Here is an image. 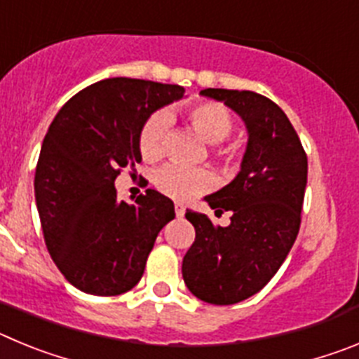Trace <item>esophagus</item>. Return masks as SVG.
Masks as SVG:
<instances>
[{
	"instance_id": "1",
	"label": "esophagus",
	"mask_w": 359,
	"mask_h": 359,
	"mask_svg": "<svg viewBox=\"0 0 359 359\" xmlns=\"http://www.w3.org/2000/svg\"><path fill=\"white\" fill-rule=\"evenodd\" d=\"M174 212H176L177 217H182V215L185 214V207H183L182 203H176V205H174Z\"/></svg>"
}]
</instances>
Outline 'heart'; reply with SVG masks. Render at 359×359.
<instances>
[{
    "label": "heart",
    "instance_id": "heart-1",
    "mask_svg": "<svg viewBox=\"0 0 359 359\" xmlns=\"http://www.w3.org/2000/svg\"><path fill=\"white\" fill-rule=\"evenodd\" d=\"M185 120L192 131L210 145H219L226 140L233 129V118L228 107L219 102H198L185 111ZM170 118L167 113H154L140 131L138 145L144 160L156 161L163 156L165 135L169 131ZM221 160L226 163L236 161V152L230 149H215ZM158 189L177 201H189L203 194L210 187V176L205 170L187 169L182 165H167L156 174Z\"/></svg>",
    "mask_w": 359,
    "mask_h": 359
}]
</instances>
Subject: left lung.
I'll use <instances>...</instances> for the list:
<instances>
[{
	"label": "left lung",
	"instance_id": "1",
	"mask_svg": "<svg viewBox=\"0 0 359 359\" xmlns=\"http://www.w3.org/2000/svg\"><path fill=\"white\" fill-rule=\"evenodd\" d=\"M201 95L236 111L248 144L236 180L205 198L215 214L231 212V223L215 226L205 214L187 210L196 239L182 273L199 300L230 306L259 293L286 261L300 230L307 156L286 113L268 97L219 88Z\"/></svg>",
	"mask_w": 359,
	"mask_h": 359
}]
</instances>
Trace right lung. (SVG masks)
I'll list each match as a JSON object with an SVG mask.
<instances>
[{
  "label": "right lung",
  "mask_w": 359,
  "mask_h": 359,
  "mask_svg": "<svg viewBox=\"0 0 359 359\" xmlns=\"http://www.w3.org/2000/svg\"><path fill=\"white\" fill-rule=\"evenodd\" d=\"M177 84L115 77L72 97L44 136L36 167V203L46 248L66 280L97 297L140 282L174 203L147 189L118 201L120 170L142 161L140 131L160 107L180 100Z\"/></svg>",
  "instance_id": "obj_1"
}]
</instances>
